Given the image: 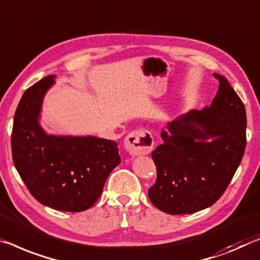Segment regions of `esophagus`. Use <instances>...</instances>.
<instances>
[{
    "label": "esophagus",
    "instance_id": "obj_1",
    "mask_svg": "<svg viewBox=\"0 0 260 260\" xmlns=\"http://www.w3.org/2000/svg\"><path fill=\"white\" fill-rule=\"evenodd\" d=\"M125 148L132 155H147L154 147V138L148 131H133L125 139Z\"/></svg>",
    "mask_w": 260,
    "mask_h": 260
}]
</instances>
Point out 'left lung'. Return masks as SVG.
I'll return each instance as SVG.
<instances>
[{
	"mask_svg": "<svg viewBox=\"0 0 260 260\" xmlns=\"http://www.w3.org/2000/svg\"><path fill=\"white\" fill-rule=\"evenodd\" d=\"M212 104L168 123L151 152L157 171L148 197L164 213L191 214L215 204L232 182L246 146V113L225 77ZM212 137L213 141L205 142Z\"/></svg>",
	"mask_w": 260,
	"mask_h": 260,
	"instance_id": "1",
	"label": "left lung"
}]
</instances>
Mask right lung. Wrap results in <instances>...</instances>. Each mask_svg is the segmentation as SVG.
<instances>
[{"instance_id": "add662e5", "label": "right lung", "mask_w": 260, "mask_h": 260, "mask_svg": "<svg viewBox=\"0 0 260 260\" xmlns=\"http://www.w3.org/2000/svg\"><path fill=\"white\" fill-rule=\"evenodd\" d=\"M54 75L23 93L14 117L12 159L20 178L40 204L63 212H82L100 199L111 171L120 163L111 140L47 135L38 122L41 102Z\"/></svg>"}]
</instances>
